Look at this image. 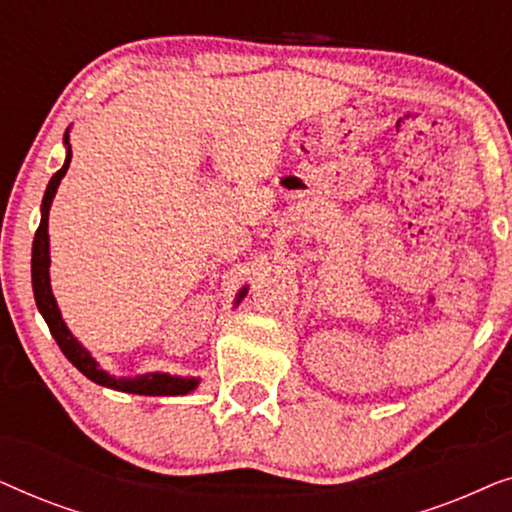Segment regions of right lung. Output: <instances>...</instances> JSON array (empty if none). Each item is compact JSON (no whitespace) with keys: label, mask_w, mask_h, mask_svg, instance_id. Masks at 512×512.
<instances>
[{"label":"right lung","mask_w":512,"mask_h":512,"mask_svg":"<svg viewBox=\"0 0 512 512\" xmlns=\"http://www.w3.org/2000/svg\"><path fill=\"white\" fill-rule=\"evenodd\" d=\"M65 144H67V158L65 165L60 167L58 172L53 174L51 181H48L46 193H44V202H41V223L37 228V235H34L32 242V289H34V300H37V307L41 312V317L46 319L48 328H51L55 342L62 349V354L67 356L69 361L74 363L76 368L81 370L88 380H93L102 387L109 389H118V391H128V394H142V396H181L188 394L198 387V380L195 377H172L165 373H149V375H139V377H111L109 373L97 366V361L88 354V349H83L69 328L65 326V321L60 317L58 303H55L53 291H51V277H48V265H51V256H48V209H51L53 195L58 191L60 179L65 177L69 160H72V146H69V135L65 132ZM244 296V291L240 293V298Z\"/></svg>","instance_id":"obj_1"}]
</instances>
